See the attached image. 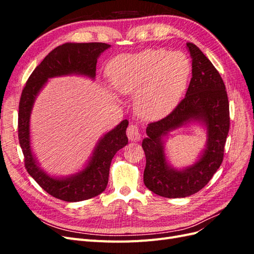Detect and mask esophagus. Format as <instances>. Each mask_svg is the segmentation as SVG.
Instances as JSON below:
<instances>
[{"mask_svg": "<svg viewBox=\"0 0 254 254\" xmlns=\"http://www.w3.org/2000/svg\"><path fill=\"white\" fill-rule=\"evenodd\" d=\"M127 135L128 139L130 141H139L141 139V133H140V129L136 125L134 124H130L127 128Z\"/></svg>", "mask_w": 254, "mask_h": 254, "instance_id": "obj_1", "label": "esophagus"}]
</instances>
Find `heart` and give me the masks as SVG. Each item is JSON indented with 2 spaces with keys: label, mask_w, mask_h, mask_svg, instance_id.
<instances>
[{
  "label": "heart",
  "mask_w": 254,
  "mask_h": 254,
  "mask_svg": "<svg viewBox=\"0 0 254 254\" xmlns=\"http://www.w3.org/2000/svg\"><path fill=\"white\" fill-rule=\"evenodd\" d=\"M190 70L189 60L181 53L146 50L114 58L108 74L119 93H135V109L142 117L158 119L179 102Z\"/></svg>",
  "instance_id": "obj_1"
}]
</instances>
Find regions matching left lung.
Instances as JSON below:
<instances>
[{
    "label": "left lung",
    "mask_w": 254,
    "mask_h": 254,
    "mask_svg": "<svg viewBox=\"0 0 254 254\" xmlns=\"http://www.w3.org/2000/svg\"><path fill=\"white\" fill-rule=\"evenodd\" d=\"M191 57V78L187 94L165 118L148 124L142 147L146 157L144 184L152 193L166 198H182L203 189L224 160L230 128L229 101L220 74L197 45L188 42ZM190 120L202 121L208 144L202 158L183 171L167 164L162 137Z\"/></svg>",
    "instance_id": "obj_1"
}]
</instances>
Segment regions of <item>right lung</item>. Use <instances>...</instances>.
Segmentation results:
<instances>
[{"instance_id":"1","label":"right lung","mask_w":254,"mask_h":254,"mask_svg":"<svg viewBox=\"0 0 254 254\" xmlns=\"http://www.w3.org/2000/svg\"><path fill=\"white\" fill-rule=\"evenodd\" d=\"M110 48L102 42L64 43L54 49L28 77L22 91L18 113V136L24 156L27 173L51 196L67 202L93 198L106 190L108 184L111 161L121 148L128 144L126 129L128 121L106 133L99 141L93 157L83 171L65 179L52 178L41 171L30 149L29 118L38 92L51 77L68 74H80L94 78L97 58Z\"/></svg>"}]
</instances>
